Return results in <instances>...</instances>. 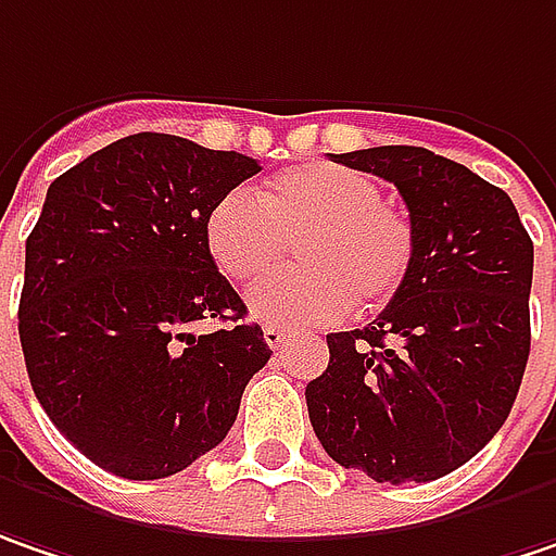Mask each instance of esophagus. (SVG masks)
<instances>
[{
	"label": "esophagus",
	"instance_id": "esophagus-1",
	"mask_svg": "<svg viewBox=\"0 0 556 556\" xmlns=\"http://www.w3.org/2000/svg\"><path fill=\"white\" fill-rule=\"evenodd\" d=\"M264 343L270 345V349H282L286 345V330H279V327H264Z\"/></svg>",
	"mask_w": 556,
	"mask_h": 556
}]
</instances>
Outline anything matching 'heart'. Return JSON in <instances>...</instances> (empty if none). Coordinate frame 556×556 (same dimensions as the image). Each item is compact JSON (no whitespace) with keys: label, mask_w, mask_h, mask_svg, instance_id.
<instances>
[{"label":"heart","mask_w":556,"mask_h":556,"mask_svg":"<svg viewBox=\"0 0 556 556\" xmlns=\"http://www.w3.org/2000/svg\"><path fill=\"white\" fill-rule=\"evenodd\" d=\"M204 242L219 274L254 282L277 270L295 245L302 270L264 279L248 295L257 320L320 327L387 308L415 264V226L383 201L371 176L337 163L282 169L261 188L226 191L207 213Z\"/></svg>","instance_id":"heart-1"}]
</instances>
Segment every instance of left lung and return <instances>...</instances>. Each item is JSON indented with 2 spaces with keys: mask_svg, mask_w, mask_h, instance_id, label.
I'll return each instance as SVG.
<instances>
[{
  "mask_svg": "<svg viewBox=\"0 0 556 556\" xmlns=\"http://www.w3.org/2000/svg\"><path fill=\"white\" fill-rule=\"evenodd\" d=\"M349 169L393 181L415 264L371 327L330 333L305 387L320 446L375 481H434L466 466L516 403L529 362L535 248L509 194L425 148L352 150Z\"/></svg>",
  "mask_w": 556,
  "mask_h": 556,
  "instance_id": "obj_1",
  "label": "left lung"
}]
</instances>
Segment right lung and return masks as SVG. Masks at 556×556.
Segmentation results:
<instances>
[{"instance_id":"add662e5","label":"right lung","mask_w":556,"mask_h":556,"mask_svg":"<svg viewBox=\"0 0 556 556\" xmlns=\"http://www.w3.org/2000/svg\"><path fill=\"white\" fill-rule=\"evenodd\" d=\"M261 163L141 131L52 181L27 236L17 333L30 387L65 441L153 481L229 434L270 345L213 264L204 223ZM226 319L194 338L190 324Z\"/></svg>"}]
</instances>
